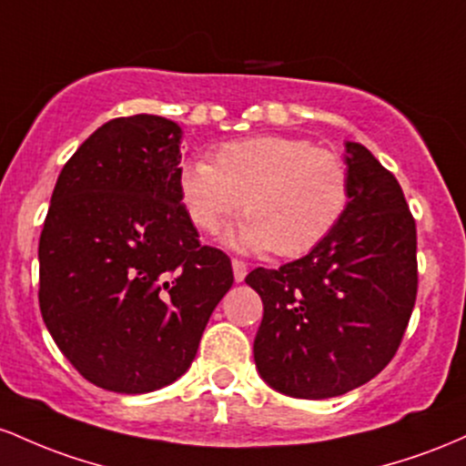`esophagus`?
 Segmentation results:
<instances>
[{"label": "esophagus", "mask_w": 466, "mask_h": 466, "mask_svg": "<svg viewBox=\"0 0 466 466\" xmlns=\"http://www.w3.org/2000/svg\"><path fill=\"white\" fill-rule=\"evenodd\" d=\"M231 266H233V277H235V281H244V277H247V264H244V261H239V259H233L231 261Z\"/></svg>", "instance_id": "esophagus-1"}]
</instances>
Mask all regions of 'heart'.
Masks as SVG:
<instances>
[{
    "label": "heart",
    "instance_id": "1",
    "mask_svg": "<svg viewBox=\"0 0 466 466\" xmlns=\"http://www.w3.org/2000/svg\"><path fill=\"white\" fill-rule=\"evenodd\" d=\"M187 218L219 233L239 208L247 216L227 238L242 253L301 258L341 222L350 202L348 167L308 140L255 136L222 145L211 163H187L177 176Z\"/></svg>",
    "mask_w": 466,
    "mask_h": 466
}]
</instances>
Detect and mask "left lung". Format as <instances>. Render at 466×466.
Returning <instances> with one entry per match:
<instances>
[{"label":"left lung","mask_w":466,"mask_h":466,"mask_svg":"<svg viewBox=\"0 0 466 466\" xmlns=\"http://www.w3.org/2000/svg\"><path fill=\"white\" fill-rule=\"evenodd\" d=\"M350 202L337 228L281 268L247 284L264 301L255 368L292 399L341 396L390 363L414 310L416 222L396 177L346 143Z\"/></svg>","instance_id":"obj_1"}]
</instances>
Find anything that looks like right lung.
Returning <instances> with one entry per match:
<instances>
[{
  "label": "right lung",
  "instance_id": "1",
  "mask_svg": "<svg viewBox=\"0 0 466 466\" xmlns=\"http://www.w3.org/2000/svg\"><path fill=\"white\" fill-rule=\"evenodd\" d=\"M182 127L101 125L61 169L39 239V306L76 372L145 394L191 368L231 259L202 247L177 193Z\"/></svg>",
  "mask_w": 466,
  "mask_h": 466
}]
</instances>
